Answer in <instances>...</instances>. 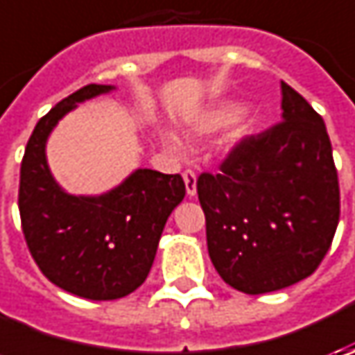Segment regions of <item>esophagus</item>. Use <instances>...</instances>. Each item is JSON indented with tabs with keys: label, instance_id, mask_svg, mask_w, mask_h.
<instances>
[{
	"label": "esophagus",
	"instance_id": "esophagus-1",
	"mask_svg": "<svg viewBox=\"0 0 355 355\" xmlns=\"http://www.w3.org/2000/svg\"><path fill=\"white\" fill-rule=\"evenodd\" d=\"M184 182H185V191L189 198H193L198 193V175L191 170L184 171Z\"/></svg>",
	"mask_w": 355,
	"mask_h": 355
}]
</instances>
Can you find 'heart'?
<instances>
[{
	"label": "heart",
	"instance_id": "heart-1",
	"mask_svg": "<svg viewBox=\"0 0 355 355\" xmlns=\"http://www.w3.org/2000/svg\"><path fill=\"white\" fill-rule=\"evenodd\" d=\"M241 116H243V106H239V104L233 103L219 104V106L207 110L205 114H201V116L196 120L193 132H196V134H213V132H221V130H227L229 126L237 124L239 120H241ZM239 132H241V134L251 132V124H249V122H243ZM164 142H166V146L170 148L171 152L182 154V144L175 140V136L164 134Z\"/></svg>",
	"mask_w": 355,
	"mask_h": 355
}]
</instances>
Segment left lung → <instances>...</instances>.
Wrapping results in <instances>:
<instances>
[{"instance_id": "obj_1", "label": "left lung", "mask_w": 355, "mask_h": 355, "mask_svg": "<svg viewBox=\"0 0 355 355\" xmlns=\"http://www.w3.org/2000/svg\"><path fill=\"white\" fill-rule=\"evenodd\" d=\"M282 122L231 150L219 173H201L207 251L219 277L265 294L310 277L332 245L340 187L322 116L286 83Z\"/></svg>"}]
</instances>
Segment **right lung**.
<instances>
[{"mask_svg":"<svg viewBox=\"0 0 355 355\" xmlns=\"http://www.w3.org/2000/svg\"><path fill=\"white\" fill-rule=\"evenodd\" d=\"M112 85H87L41 118L21 162L19 215L23 235L41 272L67 293L116 300L142 284L171 211L185 198L180 173L138 168L101 196L67 193L47 164L49 134L76 104Z\"/></svg>","mask_w":355,"mask_h":355,"instance_id":"1","label":"right lung"}]
</instances>
